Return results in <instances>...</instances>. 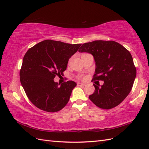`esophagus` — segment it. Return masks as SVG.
<instances>
[{"label": "esophagus", "mask_w": 149, "mask_h": 149, "mask_svg": "<svg viewBox=\"0 0 149 149\" xmlns=\"http://www.w3.org/2000/svg\"><path fill=\"white\" fill-rule=\"evenodd\" d=\"M77 86H83V87H84V86H85L86 84L78 82V83H77Z\"/></svg>", "instance_id": "1"}]
</instances>
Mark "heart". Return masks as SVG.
<instances>
[{
  "mask_svg": "<svg viewBox=\"0 0 149 149\" xmlns=\"http://www.w3.org/2000/svg\"><path fill=\"white\" fill-rule=\"evenodd\" d=\"M71 58H70V60H69V62H70V61H71ZM78 78H79V79H84L85 78H84V76H81H81H78Z\"/></svg>",
  "mask_w": 149,
  "mask_h": 149,
  "instance_id": "heart-1",
  "label": "heart"
}]
</instances>
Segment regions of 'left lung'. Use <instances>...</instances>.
I'll return each instance as SVG.
<instances>
[{
    "mask_svg": "<svg viewBox=\"0 0 149 149\" xmlns=\"http://www.w3.org/2000/svg\"><path fill=\"white\" fill-rule=\"evenodd\" d=\"M79 52L93 55L96 62L93 80L104 81L101 87L93 84L95 90L89 100L104 109L120 104L131 91L136 76L131 54L119 43L104 40L85 43Z\"/></svg>",
    "mask_w": 149,
    "mask_h": 149,
    "instance_id": "8db88e82",
    "label": "left lung"
}]
</instances>
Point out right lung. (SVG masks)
Segmentation results:
<instances>
[{
  "instance_id": "right-lung-1",
  "label": "right lung",
  "mask_w": 149,
  "mask_h": 149,
  "mask_svg": "<svg viewBox=\"0 0 149 149\" xmlns=\"http://www.w3.org/2000/svg\"><path fill=\"white\" fill-rule=\"evenodd\" d=\"M81 45L46 40L25 53L20 71V83L29 100L38 109L55 112L68 102L76 83L68 81L60 85L53 79L63 74L69 58Z\"/></svg>"
}]
</instances>
